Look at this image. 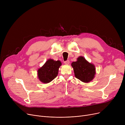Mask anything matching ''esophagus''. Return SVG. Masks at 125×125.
Wrapping results in <instances>:
<instances>
[{"label":"esophagus","mask_w":125,"mask_h":125,"mask_svg":"<svg viewBox=\"0 0 125 125\" xmlns=\"http://www.w3.org/2000/svg\"><path fill=\"white\" fill-rule=\"evenodd\" d=\"M69 63H70V61L68 60H66V61H64V63L65 64H69Z\"/></svg>","instance_id":"34e87169"}]
</instances>
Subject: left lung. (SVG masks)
Wrapping results in <instances>:
<instances>
[{
    "label": "left lung",
    "mask_w": 125,
    "mask_h": 125,
    "mask_svg": "<svg viewBox=\"0 0 125 125\" xmlns=\"http://www.w3.org/2000/svg\"><path fill=\"white\" fill-rule=\"evenodd\" d=\"M74 75L77 79L84 83H89L92 80L96 73L95 66L88 62L82 56L78 57L76 62L72 63Z\"/></svg>",
    "instance_id": "left-lung-1"
}]
</instances>
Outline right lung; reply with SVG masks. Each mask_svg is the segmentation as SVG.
<instances>
[{"label":"right lung","mask_w":125,"mask_h":125,"mask_svg":"<svg viewBox=\"0 0 125 125\" xmlns=\"http://www.w3.org/2000/svg\"><path fill=\"white\" fill-rule=\"evenodd\" d=\"M61 65L60 61H54L49 59L38 70V77L42 82L48 83L56 78L58 73V70Z\"/></svg>","instance_id":"right-lung-1"}]
</instances>
